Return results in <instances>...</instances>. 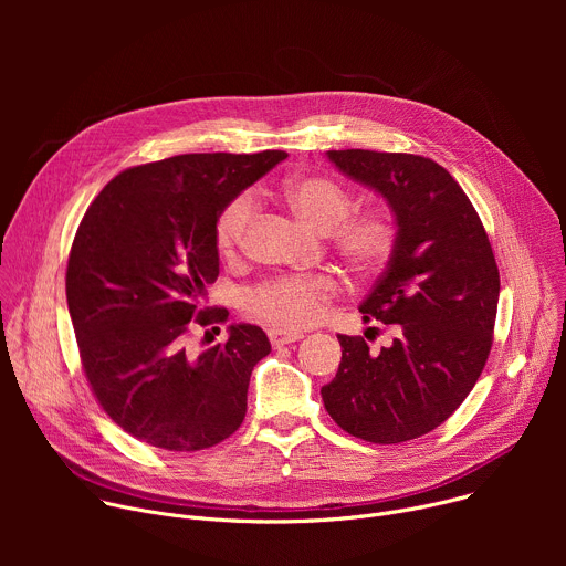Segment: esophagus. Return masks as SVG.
Masks as SVG:
<instances>
[{
  "mask_svg": "<svg viewBox=\"0 0 566 566\" xmlns=\"http://www.w3.org/2000/svg\"><path fill=\"white\" fill-rule=\"evenodd\" d=\"M269 338H271V345L273 347H284V345H291L300 338H304L302 334H286V332H277V329H271L269 332Z\"/></svg>",
  "mask_w": 566,
  "mask_h": 566,
  "instance_id": "34e87169",
  "label": "esophagus"
}]
</instances>
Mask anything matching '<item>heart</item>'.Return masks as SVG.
<instances>
[{
  "label": "heart",
  "instance_id": "obj_1",
  "mask_svg": "<svg viewBox=\"0 0 566 566\" xmlns=\"http://www.w3.org/2000/svg\"><path fill=\"white\" fill-rule=\"evenodd\" d=\"M289 208L313 230L331 232L334 249L356 271H371L387 260L396 239V223L387 210H365L352 214V195L325 177H297L284 186ZM255 203L253 197H234L217 219V249L226 258H234ZM336 293L332 275L277 277L249 297V308L266 319L277 332H300L319 319L325 304Z\"/></svg>",
  "mask_w": 566,
  "mask_h": 566
}]
</instances>
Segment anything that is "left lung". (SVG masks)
Returning a JSON list of instances; mask_svg holds the SVG:
<instances>
[{"label": "left lung", "instance_id": "left-lung-1", "mask_svg": "<svg viewBox=\"0 0 566 566\" xmlns=\"http://www.w3.org/2000/svg\"><path fill=\"white\" fill-rule=\"evenodd\" d=\"M327 158L391 210L389 262L360 313L396 325V338L374 354L338 336V374L319 394L352 437L402 443L441 426L474 387L493 345L500 271L470 199L434 160L371 149Z\"/></svg>", "mask_w": 566, "mask_h": 566}]
</instances>
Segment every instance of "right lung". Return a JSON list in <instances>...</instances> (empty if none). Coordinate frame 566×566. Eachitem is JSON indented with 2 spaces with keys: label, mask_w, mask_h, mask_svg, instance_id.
Here are the masks:
<instances>
[{
  "label": "right lung",
  "mask_w": 566,
  "mask_h": 566,
  "mask_svg": "<svg viewBox=\"0 0 566 566\" xmlns=\"http://www.w3.org/2000/svg\"><path fill=\"white\" fill-rule=\"evenodd\" d=\"M286 156L181 154L129 168L80 221L66 266L80 360L103 410L143 443L195 452L244 421L253 367L271 352L266 334L239 322L201 354L188 336L228 317L201 308L219 275L221 210Z\"/></svg>",
  "instance_id": "add662e5"
}]
</instances>
